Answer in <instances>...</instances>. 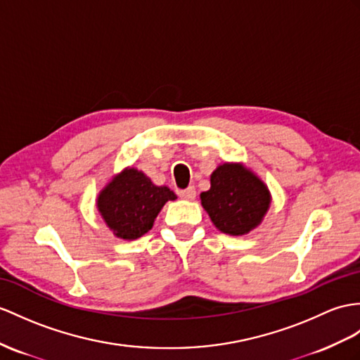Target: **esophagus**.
<instances>
[{"label":"esophagus","instance_id":"esophagus-1","mask_svg":"<svg viewBox=\"0 0 360 360\" xmlns=\"http://www.w3.org/2000/svg\"><path fill=\"white\" fill-rule=\"evenodd\" d=\"M179 195L185 200H194L195 198V188L194 186H189L188 189H183L179 191Z\"/></svg>","mask_w":360,"mask_h":360}]
</instances>
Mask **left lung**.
Segmentation results:
<instances>
[{"instance_id":"1","label":"left lung","mask_w":360,"mask_h":360,"mask_svg":"<svg viewBox=\"0 0 360 360\" xmlns=\"http://www.w3.org/2000/svg\"><path fill=\"white\" fill-rule=\"evenodd\" d=\"M200 198L217 229L233 236L255 229L270 206L267 186L241 163L218 166L210 175V189Z\"/></svg>"}]
</instances>
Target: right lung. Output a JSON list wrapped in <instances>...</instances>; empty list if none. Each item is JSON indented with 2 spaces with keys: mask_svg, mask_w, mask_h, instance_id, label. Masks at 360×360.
Returning <instances> with one entry per match:
<instances>
[{
  "mask_svg": "<svg viewBox=\"0 0 360 360\" xmlns=\"http://www.w3.org/2000/svg\"><path fill=\"white\" fill-rule=\"evenodd\" d=\"M175 198L168 186H155L142 171L127 168L101 191L96 205L110 231L131 241L151 231L166 201Z\"/></svg>",
  "mask_w": 360,
  "mask_h": 360,
  "instance_id": "obj_1",
  "label": "right lung"
}]
</instances>
